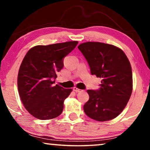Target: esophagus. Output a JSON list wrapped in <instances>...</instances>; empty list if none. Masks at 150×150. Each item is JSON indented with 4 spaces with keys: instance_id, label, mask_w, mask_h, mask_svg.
<instances>
[{
    "instance_id": "34e87169",
    "label": "esophagus",
    "mask_w": 150,
    "mask_h": 150,
    "mask_svg": "<svg viewBox=\"0 0 150 150\" xmlns=\"http://www.w3.org/2000/svg\"><path fill=\"white\" fill-rule=\"evenodd\" d=\"M73 90H74V91H75V92H80L83 91V90H81V89H79V88H77V87H74V88H73Z\"/></svg>"
}]
</instances>
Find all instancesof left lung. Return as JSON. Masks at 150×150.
<instances>
[{"mask_svg": "<svg viewBox=\"0 0 150 150\" xmlns=\"http://www.w3.org/2000/svg\"><path fill=\"white\" fill-rule=\"evenodd\" d=\"M78 49L87 60L92 75L102 78L98 90H88L89 100L83 105L88 117L98 122L118 116L132 91V73L125 53L116 46L100 42H86Z\"/></svg>", "mask_w": 150, "mask_h": 150, "instance_id": "obj_1", "label": "left lung"}]
</instances>
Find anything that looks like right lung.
Returning <instances> with one entry per match:
<instances>
[{"label": "right lung", "mask_w": 150, "mask_h": 150, "mask_svg": "<svg viewBox=\"0 0 150 150\" xmlns=\"http://www.w3.org/2000/svg\"><path fill=\"white\" fill-rule=\"evenodd\" d=\"M77 43L36 45L25 55L18 75V92L25 109L37 119L52 120L62 113L64 101L73 90L53 83L64 67L63 58Z\"/></svg>", "instance_id": "add662e5"}]
</instances>
